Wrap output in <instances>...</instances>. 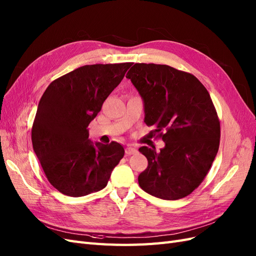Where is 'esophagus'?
Listing matches in <instances>:
<instances>
[{
  "instance_id": "1",
  "label": "esophagus",
  "mask_w": 256,
  "mask_h": 256,
  "mask_svg": "<svg viewBox=\"0 0 256 256\" xmlns=\"http://www.w3.org/2000/svg\"><path fill=\"white\" fill-rule=\"evenodd\" d=\"M138 150H136V147H134V146H128L127 148H126V154H136Z\"/></svg>"
}]
</instances>
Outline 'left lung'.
<instances>
[{
	"label": "left lung",
	"mask_w": 256,
	"mask_h": 256,
	"mask_svg": "<svg viewBox=\"0 0 256 256\" xmlns=\"http://www.w3.org/2000/svg\"><path fill=\"white\" fill-rule=\"evenodd\" d=\"M126 78L141 95L147 126L166 143L138 148L148 161L138 184L162 200L189 196L204 180L220 144V122L208 90L194 76L168 65L136 63Z\"/></svg>",
	"instance_id": "8db88e82"
}]
</instances>
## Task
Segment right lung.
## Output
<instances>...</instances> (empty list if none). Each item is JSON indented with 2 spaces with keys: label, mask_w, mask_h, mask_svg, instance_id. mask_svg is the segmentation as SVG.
Returning a JSON list of instances; mask_svg holds the SVG:
<instances>
[{
  "label": "right lung",
  "mask_w": 256,
  "mask_h": 256,
  "mask_svg": "<svg viewBox=\"0 0 256 256\" xmlns=\"http://www.w3.org/2000/svg\"><path fill=\"white\" fill-rule=\"evenodd\" d=\"M131 63L85 65L44 90L32 127L33 150L49 182L68 196L104 189L124 157L118 142L92 143L88 125Z\"/></svg>",
  "instance_id": "add662e5"
}]
</instances>
